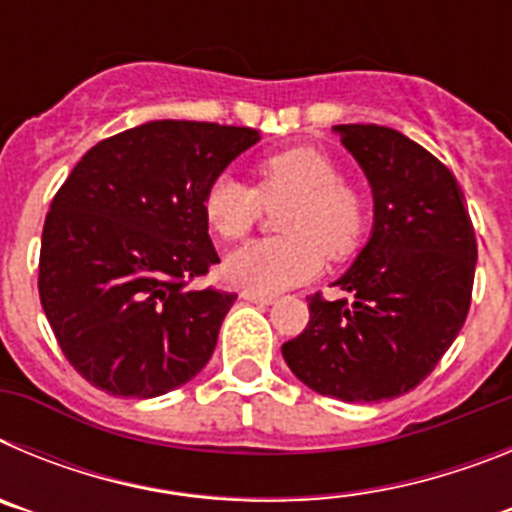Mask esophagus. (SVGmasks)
Wrapping results in <instances>:
<instances>
[{"instance_id": "1", "label": "esophagus", "mask_w": 512, "mask_h": 512, "mask_svg": "<svg viewBox=\"0 0 512 512\" xmlns=\"http://www.w3.org/2000/svg\"><path fill=\"white\" fill-rule=\"evenodd\" d=\"M241 300L259 302V305H271V302L277 300V297H274V295H264V292H253V289H243Z\"/></svg>"}]
</instances>
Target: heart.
Listing matches in <instances>:
<instances>
[{
  "label": "heart",
  "instance_id": "obj_1",
  "mask_svg": "<svg viewBox=\"0 0 512 512\" xmlns=\"http://www.w3.org/2000/svg\"><path fill=\"white\" fill-rule=\"evenodd\" d=\"M259 189L235 174H220L202 200L207 223L225 241H238L256 225L264 202L289 200L279 217L282 238H264L225 256L223 277L253 292H282L310 282L323 269L325 253L343 259L366 233L369 210L341 169L318 148H287L259 161ZM326 251L323 252L322 248Z\"/></svg>",
  "mask_w": 512,
  "mask_h": 512
}]
</instances>
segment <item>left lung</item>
Masks as SVG:
<instances>
[{"label": "left lung", "instance_id": "left-lung-1", "mask_svg": "<svg viewBox=\"0 0 512 512\" xmlns=\"http://www.w3.org/2000/svg\"><path fill=\"white\" fill-rule=\"evenodd\" d=\"M372 187L374 225L310 323L282 346L300 382L343 402L392 400L449 351L472 302L477 241L464 192L433 153L384 125H333Z\"/></svg>", "mask_w": 512, "mask_h": 512}]
</instances>
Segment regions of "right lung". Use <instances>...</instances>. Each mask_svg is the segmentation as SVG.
Listing matches in <instances>:
<instances>
[{"label":"right lung","mask_w":512,"mask_h":512,"mask_svg":"<svg viewBox=\"0 0 512 512\" xmlns=\"http://www.w3.org/2000/svg\"><path fill=\"white\" fill-rule=\"evenodd\" d=\"M259 140L253 128L151 120L74 166L45 217L38 289L89 384L148 400L205 369L235 295L187 287L220 261L202 200Z\"/></svg>","instance_id":"1"}]
</instances>
